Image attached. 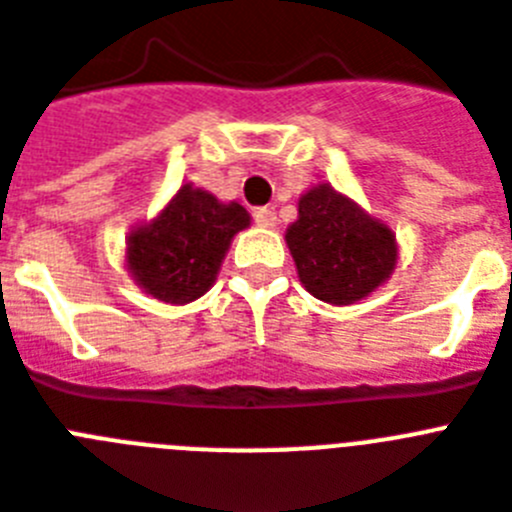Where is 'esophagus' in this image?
<instances>
[{"mask_svg": "<svg viewBox=\"0 0 512 512\" xmlns=\"http://www.w3.org/2000/svg\"><path fill=\"white\" fill-rule=\"evenodd\" d=\"M252 218H255L257 226H263V229H273V226H276V213L270 208H257L255 213H252Z\"/></svg>", "mask_w": 512, "mask_h": 512, "instance_id": "esophagus-1", "label": "esophagus"}]
</instances>
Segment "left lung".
I'll use <instances>...</instances> for the list:
<instances>
[{
    "label": "left lung",
    "instance_id": "1",
    "mask_svg": "<svg viewBox=\"0 0 512 512\" xmlns=\"http://www.w3.org/2000/svg\"><path fill=\"white\" fill-rule=\"evenodd\" d=\"M299 281L328 304H354L388 281L398 260L395 234L330 184L299 197V218L286 229Z\"/></svg>",
    "mask_w": 512,
    "mask_h": 512
}]
</instances>
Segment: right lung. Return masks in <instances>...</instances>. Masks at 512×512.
Returning a JSON list of instances; mask_svg holds the SVG:
<instances>
[{"mask_svg": "<svg viewBox=\"0 0 512 512\" xmlns=\"http://www.w3.org/2000/svg\"><path fill=\"white\" fill-rule=\"evenodd\" d=\"M247 226L249 213L239 203L182 184L153 221L127 236V270L158 302H195L216 283L231 239Z\"/></svg>", "mask_w": 512, "mask_h": 512, "instance_id": "add662e5", "label": "right lung"}]
</instances>
